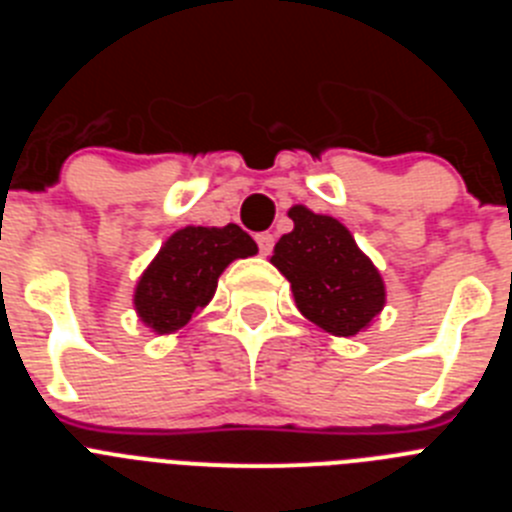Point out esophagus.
<instances>
[{"instance_id":"esophagus-1","label":"esophagus","mask_w":512,"mask_h":512,"mask_svg":"<svg viewBox=\"0 0 512 512\" xmlns=\"http://www.w3.org/2000/svg\"><path fill=\"white\" fill-rule=\"evenodd\" d=\"M256 243H259V251L264 253V256H269L271 248H274V235H271V233H259V235H256Z\"/></svg>"}]
</instances>
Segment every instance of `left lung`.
I'll return each instance as SVG.
<instances>
[{
    "instance_id": "obj_1",
    "label": "left lung",
    "mask_w": 512,
    "mask_h": 512,
    "mask_svg": "<svg viewBox=\"0 0 512 512\" xmlns=\"http://www.w3.org/2000/svg\"><path fill=\"white\" fill-rule=\"evenodd\" d=\"M292 233L274 246L271 264L292 284L297 310L333 336H356L384 307V282L354 235L330 215L289 210Z\"/></svg>"
}]
</instances>
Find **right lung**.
Here are the masks:
<instances>
[{
  "label": "right lung",
  "mask_w": 512,
  "mask_h": 512,
  "mask_svg": "<svg viewBox=\"0 0 512 512\" xmlns=\"http://www.w3.org/2000/svg\"><path fill=\"white\" fill-rule=\"evenodd\" d=\"M256 251V241L235 223L176 230L140 274L133 295L138 318L158 336L184 328L212 300L225 266Z\"/></svg>",
  "instance_id": "right-lung-1"
}]
</instances>
